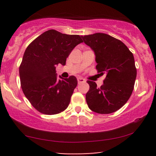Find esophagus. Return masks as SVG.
Instances as JSON below:
<instances>
[{
    "instance_id": "34e87169",
    "label": "esophagus",
    "mask_w": 156,
    "mask_h": 156,
    "mask_svg": "<svg viewBox=\"0 0 156 156\" xmlns=\"http://www.w3.org/2000/svg\"><path fill=\"white\" fill-rule=\"evenodd\" d=\"M77 80H78V83H83V82H85V80L83 79V78H77Z\"/></svg>"
}]
</instances>
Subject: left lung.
I'll list each match as a JSON object with an SVG mask.
<instances>
[{
	"label": "left lung",
	"instance_id": "obj_1",
	"mask_svg": "<svg viewBox=\"0 0 156 156\" xmlns=\"http://www.w3.org/2000/svg\"><path fill=\"white\" fill-rule=\"evenodd\" d=\"M81 38L94 51L98 73L106 76L99 88L95 82L87 81V105L98 114L116 112L126 103L133 90L136 69L133 53L122 42L106 34L95 33Z\"/></svg>",
	"mask_w": 156,
	"mask_h": 156
}]
</instances>
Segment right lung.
<instances>
[{
  "mask_svg": "<svg viewBox=\"0 0 156 156\" xmlns=\"http://www.w3.org/2000/svg\"><path fill=\"white\" fill-rule=\"evenodd\" d=\"M83 42L79 35H68L55 30L44 32L26 48L19 73L27 99L42 114L53 115L67 108L78 84L75 76L57 77L55 67L65 65L74 48Z\"/></svg>",
  "mask_w": 156,
  "mask_h": 156,
  "instance_id": "right-lung-1",
  "label": "right lung"
}]
</instances>
